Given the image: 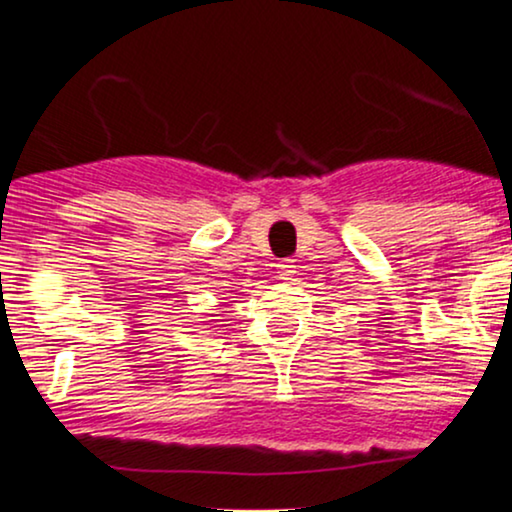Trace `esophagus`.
Masks as SVG:
<instances>
[{
	"label": "esophagus",
	"instance_id": "34e87169",
	"mask_svg": "<svg viewBox=\"0 0 512 512\" xmlns=\"http://www.w3.org/2000/svg\"><path fill=\"white\" fill-rule=\"evenodd\" d=\"M277 275H280V280H294V275H296V266H294V261H280L277 263Z\"/></svg>",
	"mask_w": 512,
	"mask_h": 512
}]
</instances>
